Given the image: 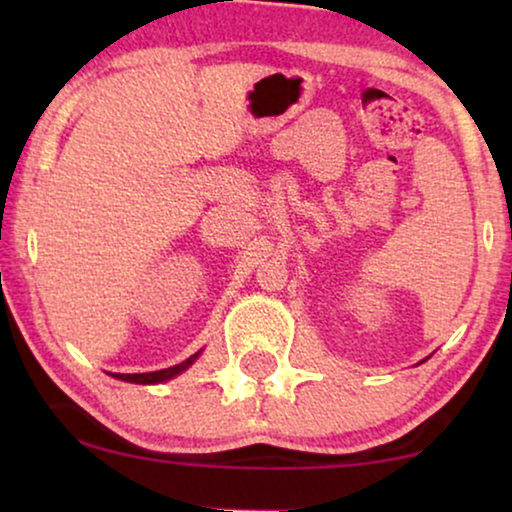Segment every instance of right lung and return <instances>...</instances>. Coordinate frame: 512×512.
I'll list each match as a JSON object with an SVG mask.
<instances>
[{
	"label": "right lung",
	"mask_w": 512,
	"mask_h": 512,
	"mask_svg": "<svg viewBox=\"0 0 512 512\" xmlns=\"http://www.w3.org/2000/svg\"><path fill=\"white\" fill-rule=\"evenodd\" d=\"M195 359H198V354L188 356L186 361H181V363H177V366H172V368L156 370V373H135V375H121V373H116L114 377H118V380H125V382H135V384H156V382H165V380H170V377L179 375L181 370H186Z\"/></svg>",
	"instance_id": "obj_1"
}]
</instances>
